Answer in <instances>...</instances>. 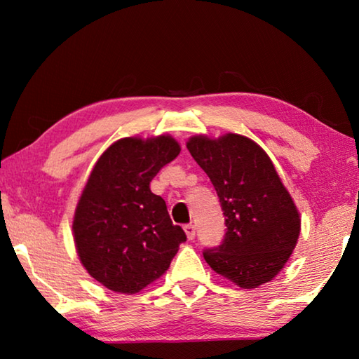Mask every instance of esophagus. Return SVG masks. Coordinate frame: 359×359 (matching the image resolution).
I'll use <instances>...</instances> for the list:
<instances>
[{
	"label": "esophagus",
	"instance_id": "1",
	"mask_svg": "<svg viewBox=\"0 0 359 359\" xmlns=\"http://www.w3.org/2000/svg\"><path fill=\"white\" fill-rule=\"evenodd\" d=\"M184 231H185L188 241H193L194 236H196V229H194L193 224H187V226L184 228Z\"/></svg>",
	"mask_w": 359,
	"mask_h": 359
}]
</instances>
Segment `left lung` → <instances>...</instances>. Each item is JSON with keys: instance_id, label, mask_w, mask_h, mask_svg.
Here are the masks:
<instances>
[{"instance_id": "8db88e82", "label": "left lung", "mask_w": 359, "mask_h": 359, "mask_svg": "<svg viewBox=\"0 0 359 359\" xmlns=\"http://www.w3.org/2000/svg\"><path fill=\"white\" fill-rule=\"evenodd\" d=\"M187 149L209 175L226 224L222 245L204 252L217 274L241 288L271 282L287 264L301 233L296 204L271 158L245 136H191Z\"/></svg>"}]
</instances>
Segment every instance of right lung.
<instances>
[{
	"label": "right lung",
	"mask_w": 359,
	"mask_h": 359,
	"mask_svg": "<svg viewBox=\"0 0 359 359\" xmlns=\"http://www.w3.org/2000/svg\"><path fill=\"white\" fill-rule=\"evenodd\" d=\"M180 154L172 136L123 137L102 151L76 205L72 234L82 266L115 293L135 294L169 269L184 229L150 191L158 171Z\"/></svg>",
	"instance_id": "1"
}]
</instances>
